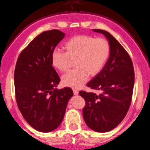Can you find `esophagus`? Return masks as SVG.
I'll use <instances>...</instances> for the list:
<instances>
[{
	"instance_id": "34e87169",
	"label": "esophagus",
	"mask_w": 150,
	"mask_h": 150,
	"mask_svg": "<svg viewBox=\"0 0 150 150\" xmlns=\"http://www.w3.org/2000/svg\"><path fill=\"white\" fill-rule=\"evenodd\" d=\"M73 93H74V95H78V93H79V91H78V90H73Z\"/></svg>"
}]
</instances>
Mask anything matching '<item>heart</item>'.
Masks as SVG:
<instances>
[{"label":"heart","mask_w":150,"mask_h":150,"mask_svg":"<svg viewBox=\"0 0 150 150\" xmlns=\"http://www.w3.org/2000/svg\"><path fill=\"white\" fill-rule=\"evenodd\" d=\"M65 53L54 49L51 62L59 72H66L71 60L76 69L63 75L62 83L72 88H80L88 81V75L95 76L104 67L110 55V45L104 38H94L81 35L69 39L64 43Z\"/></svg>","instance_id":"obj_1"}]
</instances>
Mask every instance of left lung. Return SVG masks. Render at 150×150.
<instances>
[{
	"label": "left lung",
	"instance_id": "1",
	"mask_svg": "<svg viewBox=\"0 0 150 150\" xmlns=\"http://www.w3.org/2000/svg\"><path fill=\"white\" fill-rule=\"evenodd\" d=\"M103 34L110 45V57L103 69L87 84L101 93L80 91L86 101L83 110L86 125L96 132L111 131L126 115L132 98L134 71L132 61L120 43L108 32L93 30Z\"/></svg>",
	"mask_w": 150,
	"mask_h": 150
}]
</instances>
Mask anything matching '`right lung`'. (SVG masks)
<instances>
[{"mask_svg": "<svg viewBox=\"0 0 150 150\" xmlns=\"http://www.w3.org/2000/svg\"><path fill=\"white\" fill-rule=\"evenodd\" d=\"M64 35L58 30L40 33L21 52L16 62V103L25 120L40 132H51L59 126L73 96L70 88L57 90L60 79L51 62V53Z\"/></svg>", "mask_w": 150, "mask_h": 150, "instance_id": "1", "label": "right lung"}]
</instances>
